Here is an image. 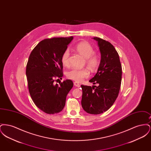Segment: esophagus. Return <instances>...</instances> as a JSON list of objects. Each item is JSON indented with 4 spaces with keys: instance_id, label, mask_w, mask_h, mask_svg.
<instances>
[{
    "instance_id": "obj_1",
    "label": "esophagus",
    "mask_w": 151,
    "mask_h": 151,
    "mask_svg": "<svg viewBox=\"0 0 151 151\" xmlns=\"http://www.w3.org/2000/svg\"><path fill=\"white\" fill-rule=\"evenodd\" d=\"M73 84H74L75 86H76V87H80V84H79V83H77V82H74Z\"/></svg>"
}]
</instances>
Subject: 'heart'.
I'll return each instance as SVG.
<instances>
[{
    "label": "heart",
    "mask_w": 151,
    "mask_h": 151,
    "mask_svg": "<svg viewBox=\"0 0 151 151\" xmlns=\"http://www.w3.org/2000/svg\"><path fill=\"white\" fill-rule=\"evenodd\" d=\"M75 49L80 54L86 58L87 65L92 70H94L97 68L100 65V58L97 54L94 53L93 47L87 42H81L78 43ZM61 60L65 66L70 65V52L68 50L65 51L62 55ZM89 72L87 68H72L67 72V77L68 79L73 80L76 82H81L83 80L88 78Z\"/></svg>",
    "instance_id": "obj_1"
}]
</instances>
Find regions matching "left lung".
Here are the masks:
<instances>
[{
    "mask_svg": "<svg viewBox=\"0 0 151 151\" xmlns=\"http://www.w3.org/2000/svg\"><path fill=\"white\" fill-rule=\"evenodd\" d=\"M93 39L97 41L101 58L97 72L89 82L98 86H81V105L86 113L100 114L110 108L118 96L122 80V65L113 45L99 37Z\"/></svg>",
    "mask_w": 151,
    "mask_h": 151,
    "instance_id": "left-lung-1",
    "label": "left lung"
}]
</instances>
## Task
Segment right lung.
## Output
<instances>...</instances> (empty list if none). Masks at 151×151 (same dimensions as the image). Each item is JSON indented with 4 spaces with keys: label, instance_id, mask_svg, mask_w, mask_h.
Returning a JSON list of instances; mask_svg holds the SVG:
<instances>
[{
    "label": "right lung",
    "instance_id": "obj_1",
    "mask_svg": "<svg viewBox=\"0 0 151 151\" xmlns=\"http://www.w3.org/2000/svg\"><path fill=\"white\" fill-rule=\"evenodd\" d=\"M73 37L45 39L38 43L29 55L26 68L29 93L36 106L49 114L60 112L67 94L73 87L71 80L54 84L62 79V55Z\"/></svg>",
    "mask_w": 151,
    "mask_h": 151
}]
</instances>
